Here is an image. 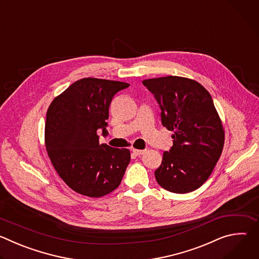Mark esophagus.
I'll use <instances>...</instances> for the list:
<instances>
[{"instance_id": "1", "label": "esophagus", "mask_w": 259, "mask_h": 259, "mask_svg": "<svg viewBox=\"0 0 259 259\" xmlns=\"http://www.w3.org/2000/svg\"><path fill=\"white\" fill-rule=\"evenodd\" d=\"M132 152H133V154H134L135 156H141V155H143V154L145 153L144 150H135V149H134Z\"/></svg>"}]
</instances>
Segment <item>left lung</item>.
Segmentation results:
<instances>
[{"instance_id": "left-lung-1", "label": "left lung", "mask_w": 259, "mask_h": 259, "mask_svg": "<svg viewBox=\"0 0 259 259\" xmlns=\"http://www.w3.org/2000/svg\"><path fill=\"white\" fill-rule=\"evenodd\" d=\"M161 108L173 145L155 171L160 186L175 194L196 191L209 178L224 149L225 131L210 93L198 82L168 76L142 81Z\"/></svg>"}]
</instances>
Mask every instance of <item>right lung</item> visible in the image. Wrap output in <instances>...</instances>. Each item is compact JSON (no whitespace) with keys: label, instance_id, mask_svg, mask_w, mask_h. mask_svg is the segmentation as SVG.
Returning <instances> with one entry per match:
<instances>
[{"label":"right lung","instance_id":"obj_1","mask_svg":"<svg viewBox=\"0 0 259 259\" xmlns=\"http://www.w3.org/2000/svg\"><path fill=\"white\" fill-rule=\"evenodd\" d=\"M128 83L84 78L71 84L50 104L45 143L51 163L75 192L99 198L115 191L130 162L127 149L99 143L97 130L107 134L108 107Z\"/></svg>","mask_w":259,"mask_h":259}]
</instances>
